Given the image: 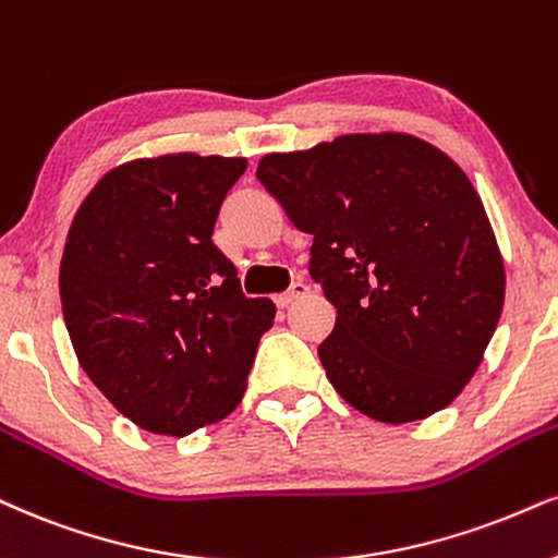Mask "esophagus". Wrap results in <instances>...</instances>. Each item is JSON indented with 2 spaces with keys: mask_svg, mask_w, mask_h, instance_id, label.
I'll list each match as a JSON object with an SVG mask.
<instances>
[{
  "mask_svg": "<svg viewBox=\"0 0 558 558\" xmlns=\"http://www.w3.org/2000/svg\"><path fill=\"white\" fill-rule=\"evenodd\" d=\"M305 294H307V284H302V281H294L290 290H287L284 294H279L277 305H279V307H290V305H294V302H298V300L305 298Z\"/></svg>",
  "mask_w": 558,
  "mask_h": 558,
  "instance_id": "obj_1",
  "label": "esophagus"
}]
</instances>
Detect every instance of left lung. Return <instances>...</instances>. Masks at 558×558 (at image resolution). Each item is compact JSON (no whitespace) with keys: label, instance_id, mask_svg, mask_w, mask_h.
Segmentation results:
<instances>
[{"label":"left lung","instance_id":"8db88e82","mask_svg":"<svg viewBox=\"0 0 558 558\" xmlns=\"http://www.w3.org/2000/svg\"><path fill=\"white\" fill-rule=\"evenodd\" d=\"M256 178L313 235L311 277L336 307L320 364L385 424L456 401L484 360L505 264L469 175L411 134H347L260 157Z\"/></svg>","mask_w":558,"mask_h":558}]
</instances>
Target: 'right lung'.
Returning a JSON list of instances; mask_svg holds the SVG:
<instances>
[{"instance_id": "add662e5", "label": "right lung", "mask_w": 558, "mask_h": 558, "mask_svg": "<svg viewBox=\"0 0 558 558\" xmlns=\"http://www.w3.org/2000/svg\"><path fill=\"white\" fill-rule=\"evenodd\" d=\"M245 157L162 155L119 165L69 227L59 268L74 354L123 416L185 437L240 403L271 300L245 298L211 243Z\"/></svg>"}]
</instances>
